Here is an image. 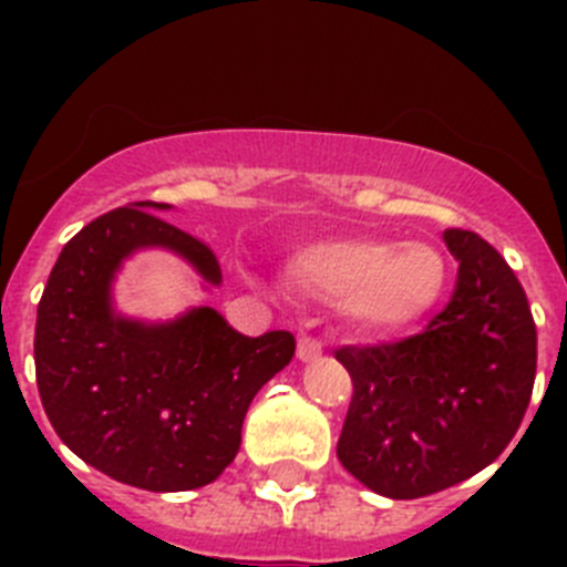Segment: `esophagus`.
Listing matches in <instances>:
<instances>
[{
  "label": "esophagus",
  "instance_id": "34e87169",
  "mask_svg": "<svg viewBox=\"0 0 567 567\" xmlns=\"http://www.w3.org/2000/svg\"><path fill=\"white\" fill-rule=\"evenodd\" d=\"M320 354H323V346H320V340H315V338H300L298 340V360H300V363H312V360H318Z\"/></svg>",
  "mask_w": 567,
  "mask_h": 567
}]
</instances>
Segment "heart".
Segmentation results:
<instances>
[{
	"label": "heart",
	"mask_w": 567,
	"mask_h": 567,
	"mask_svg": "<svg viewBox=\"0 0 567 567\" xmlns=\"http://www.w3.org/2000/svg\"><path fill=\"white\" fill-rule=\"evenodd\" d=\"M289 280L300 292L338 300L352 323L372 332H394L417 323L443 298L445 255L423 240L352 235L300 249L289 260Z\"/></svg>",
	"instance_id": "1"
}]
</instances>
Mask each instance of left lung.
Instances as JSON below:
<instances>
[{
    "label": "left lung",
    "instance_id": "1",
    "mask_svg": "<svg viewBox=\"0 0 567 567\" xmlns=\"http://www.w3.org/2000/svg\"><path fill=\"white\" fill-rule=\"evenodd\" d=\"M460 260L449 307L400 343L343 346L354 394L338 457L389 499L474 477L517 434L537 374V327L517 275L468 229H445Z\"/></svg>",
    "mask_w": 567,
    "mask_h": 567
}]
</instances>
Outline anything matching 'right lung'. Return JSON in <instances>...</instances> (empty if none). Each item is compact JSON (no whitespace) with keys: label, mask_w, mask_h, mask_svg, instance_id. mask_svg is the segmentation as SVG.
Masks as SVG:
<instances>
[{"label":"right lung","mask_w":567,"mask_h":567,"mask_svg":"<svg viewBox=\"0 0 567 567\" xmlns=\"http://www.w3.org/2000/svg\"><path fill=\"white\" fill-rule=\"evenodd\" d=\"M135 202L90 221L64 244L37 312V385L48 420L84 463L144 491L213 483L240 449L260 385L289 365L295 338H244L213 307L173 320L115 309L124 260L167 249L207 287H221L213 249Z\"/></svg>","instance_id":"right-lung-1"}]
</instances>
